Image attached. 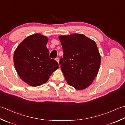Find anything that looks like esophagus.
I'll use <instances>...</instances> for the list:
<instances>
[{
	"mask_svg": "<svg viewBox=\"0 0 125 125\" xmlns=\"http://www.w3.org/2000/svg\"><path fill=\"white\" fill-rule=\"evenodd\" d=\"M55 60L57 61V62L58 63H59V58H56V59H55Z\"/></svg>",
	"mask_w": 125,
	"mask_h": 125,
	"instance_id": "1",
	"label": "esophagus"
}]
</instances>
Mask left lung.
Returning <instances> with one entry per match:
<instances>
[{
	"mask_svg": "<svg viewBox=\"0 0 125 125\" xmlns=\"http://www.w3.org/2000/svg\"><path fill=\"white\" fill-rule=\"evenodd\" d=\"M63 52L61 68L69 85L81 90L91 85L98 74L101 56L94 41L85 35H60Z\"/></svg>",
	"mask_w": 125,
	"mask_h": 125,
	"instance_id": "1",
	"label": "left lung"
}]
</instances>
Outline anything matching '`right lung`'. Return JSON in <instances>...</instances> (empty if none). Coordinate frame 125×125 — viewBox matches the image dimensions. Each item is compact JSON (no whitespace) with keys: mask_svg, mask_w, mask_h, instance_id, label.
I'll list each match as a JSON object with an SVG mask.
<instances>
[{"mask_svg":"<svg viewBox=\"0 0 125 125\" xmlns=\"http://www.w3.org/2000/svg\"><path fill=\"white\" fill-rule=\"evenodd\" d=\"M47 37L36 33L25 39L15 50L13 62L20 78L32 86L46 83L59 68L58 63L50 59L46 47Z\"/></svg>","mask_w":125,"mask_h":125,"instance_id":"obj_1","label":"right lung"}]
</instances>
